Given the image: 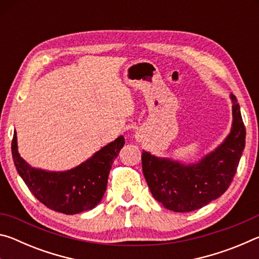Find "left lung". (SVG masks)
<instances>
[{
    "label": "left lung",
    "mask_w": 259,
    "mask_h": 259,
    "mask_svg": "<svg viewBox=\"0 0 259 259\" xmlns=\"http://www.w3.org/2000/svg\"><path fill=\"white\" fill-rule=\"evenodd\" d=\"M232 126L225 139L200 160L185 163L143 151V172L152 195L175 212L198 210L224 194L238 169L245 145L240 105L231 94Z\"/></svg>",
    "instance_id": "left-lung-1"
}]
</instances>
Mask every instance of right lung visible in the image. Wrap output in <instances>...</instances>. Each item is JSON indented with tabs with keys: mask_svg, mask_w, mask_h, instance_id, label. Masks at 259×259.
<instances>
[{
	"mask_svg": "<svg viewBox=\"0 0 259 259\" xmlns=\"http://www.w3.org/2000/svg\"><path fill=\"white\" fill-rule=\"evenodd\" d=\"M123 145L124 137L120 136L84 162L65 171L35 168L26 162L18 152L16 130L11 150L17 171L35 198L55 211L75 214L94 209L102 201L109 170Z\"/></svg>",
	"mask_w": 259,
	"mask_h": 259,
	"instance_id": "add662e5",
	"label": "right lung"
}]
</instances>
